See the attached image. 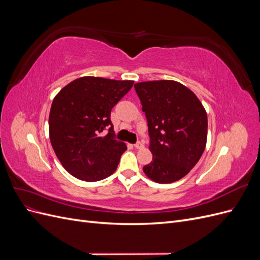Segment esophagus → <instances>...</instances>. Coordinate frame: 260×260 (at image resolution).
<instances>
[{
  "mask_svg": "<svg viewBox=\"0 0 260 260\" xmlns=\"http://www.w3.org/2000/svg\"><path fill=\"white\" fill-rule=\"evenodd\" d=\"M135 147L138 148V149H142V148H144V144H143L142 142H140V141H139V142H137V143L135 144Z\"/></svg>",
  "mask_w": 260,
  "mask_h": 260,
  "instance_id": "esophagus-1",
  "label": "esophagus"
}]
</instances>
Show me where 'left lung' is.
<instances>
[{"label":"left lung","mask_w":260,"mask_h":260,"mask_svg":"<svg viewBox=\"0 0 260 260\" xmlns=\"http://www.w3.org/2000/svg\"><path fill=\"white\" fill-rule=\"evenodd\" d=\"M145 113L151 164L144 174L157 183H171L187 175L200 160L207 141V114L198 96L172 80L135 84Z\"/></svg>","instance_id":"left-lung-1"}]
</instances>
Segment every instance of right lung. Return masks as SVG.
<instances>
[{"label": "right lung", "mask_w": 260, "mask_h": 260, "mask_svg": "<svg viewBox=\"0 0 260 260\" xmlns=\"http://www.w3.org/2000/svg\"><path fill=\"white\" fill-rule=\"evenodd\" d=\"M132 85L130 80L82 77L54 98L49 117L50 140L70 175L94 182L114 174L127 146L115 139L111 112ZM104 129L109 132L103 137Z\"/></svg>", "instance_id": "right-lung-1"}]
</instances>
